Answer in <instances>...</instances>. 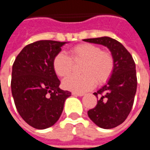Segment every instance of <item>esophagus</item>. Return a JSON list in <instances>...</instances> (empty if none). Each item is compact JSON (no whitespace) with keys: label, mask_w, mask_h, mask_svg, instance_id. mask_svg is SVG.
Listing matches in <instances>:
<instances>
[{"label":"esophagus","mask_w":150,"mask_h":150,"mask_svg":"<svg viewBox=\"0 0 150 150\" xmlns=\"http://www.w3.org/2000/svg\"><path fill=\"white\" fill-rule=\"evenodd\" d=\"M72 95L75 96H83L84 94L83 93H78V92H72Z\"/></svg>","instance_id":"1"}]
</instances>
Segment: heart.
<instances>
[{
  "label": "heart",
  "instance_id": "1",
  "mask_svg": "<svg viewBox=\"0 0 150 150\" xmlns=\"http://www.w3.org/2000/svg\"><path fill=\"white\" fill-rule=\"evenodd\" d=\"M71 57L65 53H58L53 59V69L56 75L66 77L71 72L74 62H83L82 75H72L62 81L63 88L81 93L94 88L96 83L103 84L110 79L115 67V61L109 51L100 46L83 43L70 50Z\"/></svg>",
  "mask_w": 150,
  "mask_h": 150
}]
</instances>
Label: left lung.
I'll use <instances>...</instances> for the list:
<instances>
[{"instance_id":"left-lung-1","label":"left lung","mask_w":150,"mask_h":150,"mask_svg":"<svg viewBox=\"0 0 150 150\" xmlns=\"http://www.w3.org/2000/svg\"><path fill=\"white\" fill-rule=\"evenodd\" d=\"M83 41L107 46L114 58L112 75L103 88L93 93L98 99L97 104L88 112L96 125L112 129L125 120L133 105L137 86L135 62L125 47L113 38L101 37Z\"/></svg>"}]
</instances>
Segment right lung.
Segmentation results:
<instances>
[{"label": "right lung", "instance_id": "obj_1", "mask_svg": "<svg viewBox=\"0 0 150 150\" xmlns=\"http://www.w3.org/2000/svg\"><path fill=\"white\" fill-rule=\"evenodd\" d=\"M66 42L41 40L21 50L13 64L12 95L21 118L38 129L54 125L71 92L59 88L53 59Z\"/></svg>", "mask_w": 150, "mask_h": 150}]
</instances>
